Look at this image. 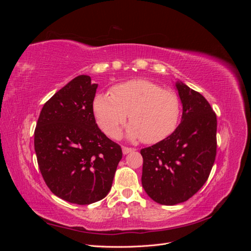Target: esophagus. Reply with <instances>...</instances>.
Masks as SVG:
<instances>
[{
	"label": "esophagus",
	"instance_id": "obj_1",
	"mask_svg": "<svg viewBox=\"0 0 251 251\" xmlns=\"http://www.w3.org/2000/svg\"><path fill=\"white\" fill-rule=\"evenodd\" d=\"M134 151V149H132V148L123 147V153H124L125 155H126V154H128V153H131V151Z\"/></svg>",
	"mask_w": 251,
	"mask_h": 251
}]
</instances>
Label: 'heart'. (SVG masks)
I'll use <instances>...</instances> for the list:
<instances>
[{"mask_svg": "<svg viewBox=\"0 0 251 251\" xmlns=\"http://www.w3.org/2000/svg\"><path fill=\"white\" fill-rule=\"evenodd\" d=\"M97 125L110 137L117 138L128 114L130 139L156 143L176 130L181 105L178 95L147 79L118 83L111 93H97L92 101Z\"/></svg>", "mask_w": 251, "mask_h": 251, "instance_id": "heart-1", "label": "heart"}]
</instances>
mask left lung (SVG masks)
Instances as JSON below:
<instances>
[{
	"mask_svg": "<svg viewBox=\"0 0 251 251\" xmlns=\"http://www.w3.org/2000/svg\"><path fill=\"white\" fill-rule=\"evenodd\" d=\"M175 86L182 103L180 125L169 137L140 151L142 187L162 205L182 203L198 192L217 153V116L210 104L181 80Z\"/></svg>",
	"mask_w": 251,
	"mask_h": 251,
	"instance_id": "1",
	"label": "left lung"
}]
</instances>
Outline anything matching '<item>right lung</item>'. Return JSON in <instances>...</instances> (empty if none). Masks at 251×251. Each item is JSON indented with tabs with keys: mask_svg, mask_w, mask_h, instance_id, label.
I'll use <instances>...</instances> for the list:
<instances>
[{
	"mask_svg": "<svg viewBox=\"0 0 251 251\" xmlns=\"http://www.w3.org/2000/svg\"><path fill=\"white\" fill-rule=\"evenodd\" d=\"M97 83L78 75L44 104L34 131L42 176L58 198L78 205L103 199L123 157L97 126L92 101Z\"/></svg>",
	"mask_w": 251,
	"mask_h": 251,
	"instance_id": "obj_1",
	"label": "right lung"
}]
</instances>
